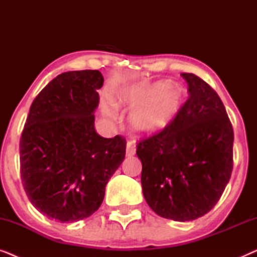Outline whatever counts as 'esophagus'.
<instances>
[{
    "label": "esophagus",
    "mask_w": 257,
    "mask_h": 257,
    "mask_svg": "<svg viewBox=\"0 0 257 257\" xmlns=\"http://www.w3.org/2000/svg\"><path fill=\"white\" fill-rule=\"evenodd\" d=\"M135 153H136L135 144H133L132 142H128L127 146H126V156L132 157V156H135Z\"/></svg>",
    "instance_id": "esophagus-1"
}]
</instances>
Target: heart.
Wrapping results in <instances>:
<instances>
[{
	"label": "heart",
	"mask_w": 257,
	"mask_h": 257,
	"mask_svg": "<svg viewBox=\"0 0 257 257\" xmlns=\"http://www.w3.org/2000/svg\"><path fill=\"white\" fill-rule=\"evenodd\" d=\"M184 91L170 87V82H157L150 85L127 86L117 96L118 105L137 108L128 118L130 127L138 135L150 136L161 131L173 120L184 103ZM105 114H110L107 107Z\"/></svg>",
	"instance_id": "obj_1"
}]
</instances>
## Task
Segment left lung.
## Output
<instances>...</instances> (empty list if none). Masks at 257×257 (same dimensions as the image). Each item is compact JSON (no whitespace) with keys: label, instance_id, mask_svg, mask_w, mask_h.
Instances as JSON below:
<instances>
[{"label":"left lung","instance_id":"8db88e82","mask_svg":"<svg viewBox=\"0 0 257 257\" xmlns=\"http://www.w3.org/2000/svg\"><path fill=\"white\" fill-rule=\"evenodd\" d=\"M189 97L161 131L137 140L144 198L165 219L192 221L209 212L233 171L234 131L216 91L181 73Z\"/></svg>","mask_w":257,"mask_h":257}]
</instances>
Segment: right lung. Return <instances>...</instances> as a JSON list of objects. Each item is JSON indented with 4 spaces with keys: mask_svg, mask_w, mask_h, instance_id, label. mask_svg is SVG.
<instances>
[{
    "mask_svg": "<svg viewBox=\"0 0 257 257\" xmlns=\"http://www.w3.org/2000/svg\"><path fill=\"white\" fill-rule=\"evenodd\" d=\"M103 83L98 70L61 73L30 106L20 139L21 179L30 202L49 219L92 215L125 159L124 137L103 138L94 130Z\"/></svg>",
    "mask_w": 257,
    "mask_h": 257,
    "instance_id": "add662e5",
    "label": "right lung"
}]
</instances>
